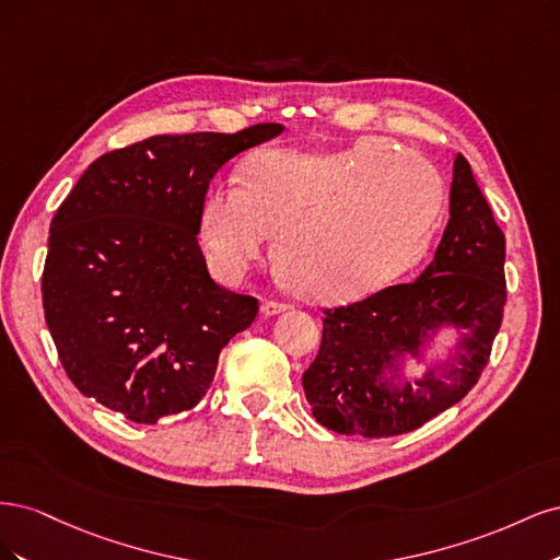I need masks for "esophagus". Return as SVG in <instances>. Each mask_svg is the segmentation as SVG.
Here are the masks:
<instances>
[{"mask_svg":"<svg viewBox=\"0 0 560 560\" xmlns=\"http://www.w3.org/2000/svg\"><path fill=\"white\" fill-rule=\"evenodd\" d=\"M287 308H290V306H287V303H282V301H264L261 303V313L266 315V317H273V315H280V313H284Z\"/></svg>","mask_w":560,"mask_h":560,"instance_id":"obj_1","label":"esophagus"}]
</instances>
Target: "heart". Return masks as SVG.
Returning a JSON list of instances; mask_svg holds the SVG:
<instances>
[{
    "mask_svg": "<svg viewBox=\"0 0 560 560\" xmlns=\"http://www.w3.org/2000/svg\"><path fill=\"white\" fill-rule=\"evenodd\" d=\"M446 206L434 167L371 138L341 151L268 149L245 182H217L200 210L212 268L235 280L276 233L273 264L292 292L343 303L374 294L428 254Z\"/></svg>",
    "mask_w": 560,
    "mask_h": 560,
    "instance_id": "obj_1",
    "label": "heart"
}]
</instances>
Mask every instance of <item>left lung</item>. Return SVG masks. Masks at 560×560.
Segmentation results:
<instances>
[{"label": "left lung", "mask_w": 560, "mask_h": 560, "mask_svg": "<svg viewBox=\"0 0 560 560\" xmlns=\"http://www.w3.org/2000/svg\"><path fill=\"white\" fill-rule=\"evenodd\" d=\"M451 219L420 278L350 306L327 308L317 358L303 374L315 420L338 434L383 439L413 432L477 385L506 301L504 233L471 167L455 156ZM442 326L464 331L444 365L401 380L406 353Z\"/></svg>", "instance_id": "left-lung-1"}]
</instances>
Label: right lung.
I'll list each match as a JSON object with an SVG mask.
<instances>
[{"label": "right lung", "mask_w": 560, "mask_h": 560, "mask_svg": "<svg viewBox=\"0 0 560 560\" xmlns=\"http://www.w3.org/2000/svg\"><path fill=\"white\" fill-rule=\"evenodd\" d=\"M284 128L156 135L100 156L50 222L44 317L81 395L132 422L189 411L259 311L219 287L198 245L210 182Z\"/></svg>", "instance_id": "right-lung-1"}]
</instances>
